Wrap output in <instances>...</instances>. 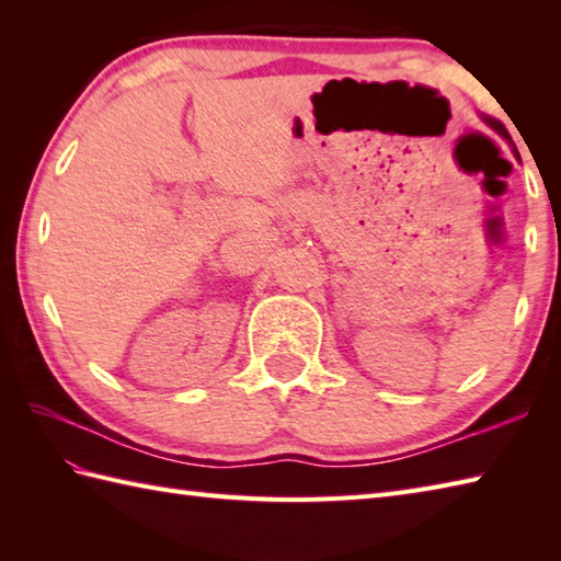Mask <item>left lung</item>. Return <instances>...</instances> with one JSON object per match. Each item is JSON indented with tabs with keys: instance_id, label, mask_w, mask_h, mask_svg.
Segmentation results:
<instances>
[{
	"instance_id": "obj_1",
	"label": "left lung",
	"mask_w": 561,
	"mask_h": 561,
	"mask_svg": "<svg viewBox=\"0 0 561 561\" xmlns=\"http://www.w3.org/2000/svg\"><path fill=\"white\" fill-rule=\"evenodd\" d=\"M486 123H490V121H486ZM490 125H492V127H494V129H499V133H502V135H504V129H502V127H499V125H496V123H494V121H492V123H490Z\"/></svg>"
}]
</instances>
